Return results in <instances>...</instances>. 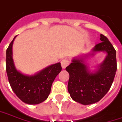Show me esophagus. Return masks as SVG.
I'll use <instances>...</instances> for the list:
<instances>
[{
    "instance_id": "34e87169",
    "label": "esophagus",
    "mask_w": 122,
    "mask_h": 122,
    "mask_svg": "<svg viewBox=\"0 0 122 122\" xmlns=\"http://www.w3.org/2000/svg\"><path fill=\"white\" fill-rule=\"evenodd\" d=\"M61 64L62 68H63V69H65V68L70 64V61H68L67 59H63V60L61 61Z\"/></svg>"
}]
</instances>
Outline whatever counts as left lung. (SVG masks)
I'll return each mask as SVG.
<instances>
[{
    "mask_svg": "<svg viewBox=\"0 0 122 122\" xmlns=\"http://www.w3.org/2000/svg\"><path fill=\"white\" fill-rule=\"evenodd\" d=\"M101 43L92 52L75 57L66 68L70 74L67 89L71 98L78 103L88 105L100 101L109 92L117 71L116 51L107 37L100 34ZM104 51L107 56L96 71H91L84 60L96 52Z\"/></svg>",
    "mask_w": 122,
    "mask_h": 122,
    "instance_id": "8db88e82",
    "label": "left lung"
}]
</instances>
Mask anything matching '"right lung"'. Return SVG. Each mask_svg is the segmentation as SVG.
<instances>
[{
    "mask_svg": "<svg viewBox=\"0 0 122 122\" xmlns=\"http://www.w3.org/2000/svg\"><path fill=\"white\" fill-rule=\"evenodd\" d=\"M15 37L6 51V71L9 82L13 92L24 103L40 104L48 97L52 84L61 71V63L46 67L33 75L22 74L15 68L13 60L12 46Z\"/></svg>",
    "mask_w": 122,
    "mask_h": 122,
    "instance_id": "add662e5",
    "label": "right lung"
}]
</instances>
